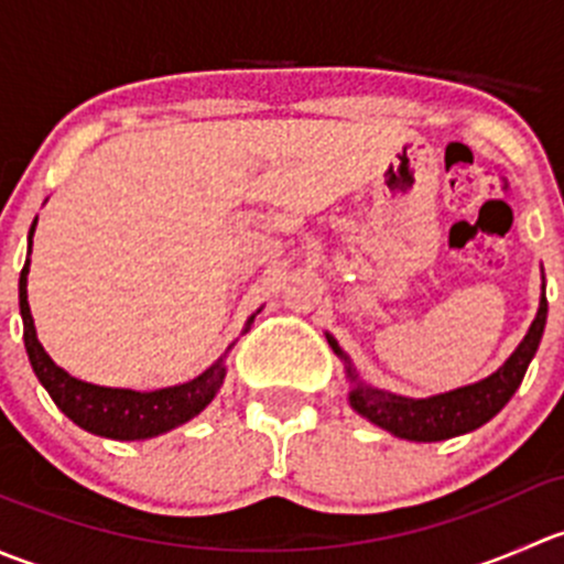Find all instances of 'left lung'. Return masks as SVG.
<instances>
[{
	"label": "left lung",
	"instance_id": "8db88e82",
	"mask_svg": "<svg viewBox=\"0 0 564 564\" xmlns=\"http://www.w3.org/2000/svg\"><path fill=\"white\" fill-rule=\"evenodd\" d=\"M545 316H549V300H545V278H543V294H540L538 314L534 322L529 324L524 340L516 346L513 355L491 373V377L480 379L466 388H456L451 392H440V395L429 398H406L398 392L373 388L366 379L357 373L355 362L349 360L338 340L327 335V344L335 355L344 362V373L349 379V406L355 409L360 417L368 423L379 425V429L390 431L398 440L409 442H442L453 440V436L469 434V431L480 429L488 420L497 417L502 412L505 403L513 398L519 390L521 379H524L529 362H532L534 351H538L540 338L545 329Z\"/></svg>",
	"mask_w": 564,
	"mask_h": 564
}]
</instances>
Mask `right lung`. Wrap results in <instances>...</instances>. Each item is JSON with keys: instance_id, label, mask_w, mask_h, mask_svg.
Wrapping results in <instances>:
<instances>
[{"instance_id": "1", "label": "right lung", "mask_w": 564, "mask_h": 564, "mask_svg": "<svg viewBox=\"0 0 564 564\" xmlns=\"http://www.w3.org/2000/svg\"><path fill=\"white\" fill-rule=\"evenodd\" d=\"M35 224L30 229V253H32V237H35ZM26 275H30V259H26L24 270L19 278V305L21 318H24V346L30 355L32 371L40 379L45 390H48L51 401L78 425V429L89 431L104 440H119V442H135V440H152L166 431L176 429V425L187 423L196 414H202L209 406L215 395H218L220 384L226 379V355H220L213 366L196 379L185 384H174V388L139 392V390H124V388H100V384L82 382V379L70 377L65 368L56 366L37 340L35 318H32L30 300H26ZM259 314V311H256ZM256 314L248 318L246 329L253 324Z\"/></svg>"}]
</instances>
